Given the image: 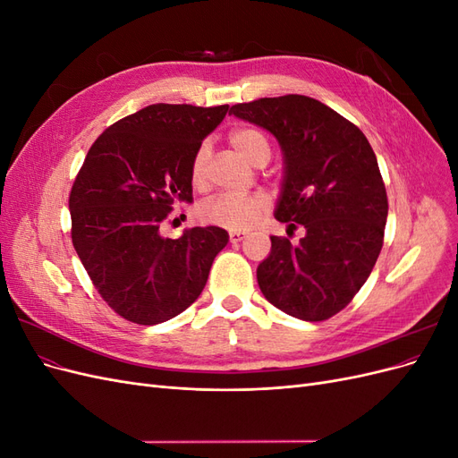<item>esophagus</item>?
Listing matches in <instances>:
<instances>
[{
    "instance_id": "esophagus-1",
    "label": "esophagus",
    "mask_w": 458,
    "mask_h": 458,
    "mask_svg": "<svg viewBox=\"0 0 458 458\" xmlns=\"http://www.w3.org/2000/svg\"><path fill=\"white\" fill-rule=\"evenodd\" d=\"M244 239H246V233L244 231H231L229 233V242H233V244H237V242H241Z\"/></svg>"
}]
</instances>
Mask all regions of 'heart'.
<instances>
[{
	"label": "heart",
	"mask_w": 458,
	"mask_h": 458,
	"mask_svg": "<svg viewBox=\"0 0 458 458\" xmlns=\"http://www.w3.org/2000/svg\"><path fill=\"white\" fill-rule=\"evenodd\" d=\"M229 143L254 165L267 164L271 158L267 137L254 128L233 130ZM208 162H210V148H208V145H200L191 160V183L197 189L206 185ZM266 212L267 200L261 195H216L206 199L199 206L202 221L229 231L250 229Z\"/></svg>",
	"instance_id": "b5f03b06"
}]
</instances>
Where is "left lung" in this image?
<instances>
[{"instance_id":"1","label":"left lung","mask_w":458,"mask_h":458,"mask_svg":"<svg viewBox=\"0 0 458 458\" xmlns=\"http://www.w3.org/2000/svg\"><path fill=\"white\" fill-rule=\"evenodd\" d=\"M229 114L271 131L284 152L275 217L300 244L271 237L258 284L275 308L301 321L340 313L365 284L384 244L387 195L370 143L355 123L306 95L263 97Z\"/></svg>"}]
</instances>
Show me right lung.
Listing matches in <instances>:
<instances>
[{
	"label": "right lung",
	"instance_id": "1",
	"mask_svg": "<svg viewBox=\"0 0 458 458\" xmlns=\"http://www.w3.org/2000/svg\"><path fill=\"white\" fill-rule=\"evenodd\" d=\"M227 110L148 105L108 126L81 164L68 197L72 244L97 293L126 321L158 325L185 311L229 241L214 225L160 234L174 204L192 200V155Z\"/></svg>",
	"mask_w": 458,
	"mask_h": 458
}]
</instances>
